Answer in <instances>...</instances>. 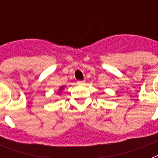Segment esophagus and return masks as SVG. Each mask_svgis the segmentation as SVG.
Returning a JSON list of instances; mask_svg holds the SVG:
<instances>
[{"label": "esophagus", "instance_id": "esophagus-1", "mask_svg": "<svg viewBox=\"0 0 158 158\" xmlns=\"http://www.w3.org/2000/svg\"><path fill=\"white\" fill-rule=\"evenodd\" d=\"M77 84H79V85H84V84H85V81H81V80H80V81L77 82Z\"/></svg>", "mask_w": 158, "mask_h": 158}]
</instances>
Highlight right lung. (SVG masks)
<instances>
[{"label": "right lung", "mask_w": 158, "mask_h": 158, "mask_svg": "<svg viewBox=\"0 0 158 158\" xmlns=\"http://www.w3.org/2000/svg\"><path fill=\"white\" fill-rule=\"evenodd\" d=\"M64 89V86H60V87L59 90H58V94H60V93H61V92L63 91V89Z\"/></svg>", "instance_id": "obj_1"}]
</instances>
